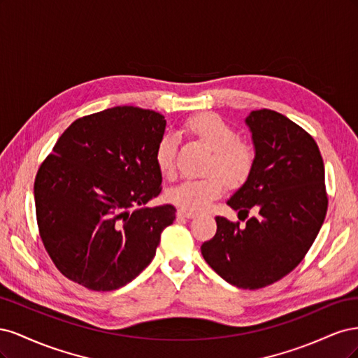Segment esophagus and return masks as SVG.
<instances>
[{
	"label": "esophagus",
	"instance_id": "34e87169",
	"mask_svg": "<svg viewBox=\"0 0 358 358\" xmlns=\"http://www.w3.org/2000/svg\"><path fill=\"white\" fill-rule=\"evenodd\" d=\"M178 215L183 216V218H194V216H196V213L191 212V210H187V209H179Z\"/></svg>",
	"mask_w": 358,
	"mask_h": 358
}]
</instances>
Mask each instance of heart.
Returning a JSON list of instances; mask_svg holds the SVG:
<instances>
[{
    "label": "heart",
    "mask_w": 358,
    "mask_h": 358,
    "mask_svg": "<svg viewBox=\"0 0 358 358\" xmlns=\"http://www.w3.org/2000/svg\"><path fill=\"white\" fill-rule=\"evenodd\" d=\"M185 129L192 138L212 150L204 167L209 175L183 180L169 191L167 197L182 209L197 212L221 196L225 187L224 179L231 185L246 180L255 166L257 154L251 143L239 138L233 125L215 113L192 116L187 121ZM155 164L164 178L176 176V143L171 137H164L158 143Z\"/></svg>",
    "instance_id": "heart-1"
}]
</instances>
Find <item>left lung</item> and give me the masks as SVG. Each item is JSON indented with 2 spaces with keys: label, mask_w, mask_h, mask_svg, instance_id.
Returning <instances> with one entry per match:
<instances>
[{
  "label": "left lung",
  "mask_w": 358,
  "mask_h": 358,
  "mask_svg": "<svg viewBox=\"0 0 358 358\" xmlns=\"http://www.w3.org/2000/svg\"><path fill=\"white\" fill-rule=\"evenodd\" d=\"M255 166L227 201L246 225L216 216V233L201 245L203 258L227 282L243 289L282 279L305 258L327 213L324 162L309 133L275 110L245 119Z\"/></svg>",
  "instance_id": "8db88e82"
}]
</instances>
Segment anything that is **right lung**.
I'll return each mask as SVG.
<instances>
[{
	"label": "right lung",
	"instance_id": "obj_1",
	"mask_svg": "<svg viewBox=\"0 0 358 358\" xmlns=\"http://www.w3.org/2000/svg\"><path fill=\"white\" fill-rule=\"evenodd\" d=\"M166 119L117 106L76 119L34 182L40 237L73 282L94 291L127 285L152 262L171 204L145 208L161 192L155 149Z\"/></svg>",
	"mask_w": 358,
	"mask_h": 358
}]
</instances>
